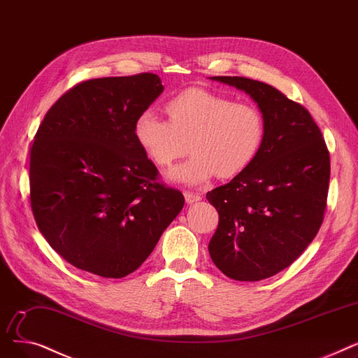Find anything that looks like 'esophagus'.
Returning a JSON list of instances; mask_svg holds the SVG:
<instances>
[{
  "instance_id": "esophagus-1",
  "label": "esophagus",
  "mask_w": 358,
  "mask_h": 358,
  "mask_svg": "<svg viewBox=\"0 0 358 358\" xmlns=\"http://www.w3.org/2000/svg\"><path fill=\"white\" fill-rule=\"evenodd\" d=\"M185 199L188 203H195V202L201 201L202 196L199 194H195V192H185Z\"/></svg>"
}]
</instances>
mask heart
Wrapping results in <instances>:
<instances>
[{"instance_id":"b5f03b06","label":"heart","mask_w":358,"mask_h":358,"mask_svg":"<svg viewBox=\"0 0 358 358\" xmlns=\"http://www.w3.org/2000/svg\"><path fill=\"white\" fill-rule=\"evenodd\" d=\"M169 122L147 109L134 121L132 135L156 166H169L189 138L192 155L170 169V183L198 186L213 176L234 178L258 157L265 124L261 112L246 103L203 89L185 90L166 103Z\"/></svg>"}]
</instances>
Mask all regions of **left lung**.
Instances as JSON below:
<instances>
[{"label":"left lung","instance_id":"8db88e82","mask_svg":"<svg viewBox=\"0 0 358 358\" xmlns=\"http://www.w3.org/2000/svg\"><path fill=\"white\" fill-rule=\"evenodd\" d=\"M245 92L265 124L258 157L229 183L207 194L218 227L208 252L237 281H259L290 266L323 221L329 152L310 113L275 87L245 77H210Z\"/></svg>","mask_w":358,"mask_h":358}]
</instances>
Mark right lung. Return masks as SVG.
Masks as SVG:
<instances>
[{"mask_svg":"<svg viewBox=\"0 0 358 358\" xmlns=\"http://www.w3.org/2000/svg\"><path fill=\"white\" fill-rule=\"evenodd\" d=\"M164 87L156 74L84 81L48 110L30 148V203L48 243L105 278L141 266L180 213L183 195L159 183L134 121Z\"/></svg>","mask_w":358,"mask_h":358,"instance_id":"1","label":"right lung"}]
</instances>
